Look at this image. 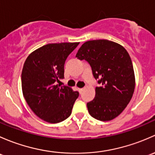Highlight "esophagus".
Instances as JSON below:
<instances>
[{"label": "esophagus", "instance_id": "obj_1", "mask_svg": "<svg viewBox=\"0 0 155 155\" xmlns=\"http://www.w3.org/2000/svg\"><path fill=\"white\" fill-rule=\"evenodd\" d=\"M83 90H84V88H78V91H79L80 93H81Z\"/></svg>", "mask_w": 155, "mask_h": 155}]
</instances>
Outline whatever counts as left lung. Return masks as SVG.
<instances>
[{
    "label": "left lung",
    "mask_w": 155,
    "mask_h": 155,
    "mask_svg": "<svg viewBox=\"0 0 155 155\" xmlns=\"http://www.w3.org/2000/svg\"><path fill=\"white\" fill-rule=\"evenodd\" d=\"M76 57L85 60L101 87L95 88V97L87 103L89 113L100 121L117 117L128 104L135 89V75L130 55L118 43L97 39L84 42Z\"/></svg>",
    "instance_id": "8db88e82"
}]
</instances>
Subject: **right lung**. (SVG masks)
Wrapping results in <instances>:
<instances>
[{
    "mask_svg": "<svg viewBox=\"0 0 155 155\" xmlns=\"http://www.w3.org/2000/svg\"><path fill=\"white\" fill-rule=\"evenodd\" d=\"M79 42L51 43L32 52L26 59L21 73L23 95L28 106L39 118L58 123L71 115L79 96L71 87L57 84L64 78L66 58Z\"/></svg>",
    "mask_w": 155,
    "mask_h": 155,
    "instance_id": "right-lung-1",
    "label": "right lung"
}]
</instances>
